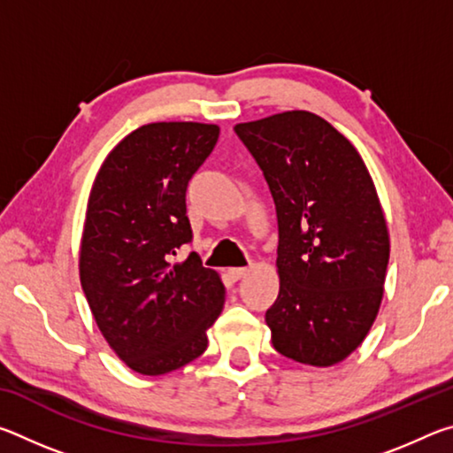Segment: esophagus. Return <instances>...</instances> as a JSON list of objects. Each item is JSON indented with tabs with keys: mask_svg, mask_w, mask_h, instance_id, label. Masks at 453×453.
I'll list each match as a JSON object with an SVG mask.
<instances>
[{
	"mask_svg": "<svg viewBox=\"0 0 453 453\" xmlns=\"http://www.w3.org/2000/svg\"><path fill=\"white\" fill-rule=\"evenodd\" d=\"M245 273H248V267H229V270H227V275L232 278V281L242 280Z\"/></svg>",
	"mask_w": 453,
	"mask_h": 453,
	"instance_id": "obj_1",
	"label": "esophagus"
}]
</instances>
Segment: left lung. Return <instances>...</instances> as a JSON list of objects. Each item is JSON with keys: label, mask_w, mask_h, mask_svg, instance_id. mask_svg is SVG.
Here are the masks:
<instances>
[{"label": "left lung", "mask_w": 453, "mask_h": 453, "mask_svg": "<svg viewBox=\"0 0 453 453\" xmlns=\"http://www.w3.org/2000/svg\"><path fill=\"white\" fill-rule=\"evenodd\" d=\"M278 211L280 294L265 311L273 348L329 367L378 318L389 232L378 191L346 135L305 110L237 124Z\"/></svg>", "instance_id": "left-lung-1"}]
</instances>
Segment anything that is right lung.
<instances>
[{"label":"right lung","mask_w":453,"mask_h":453,"mask_svg":"<svg viewBox=\"0 0 453 453\" xmlns=\"http://www.w3.org/2000/svg\"><path fill=\"white\" fill-rule=\"evenodd\" d=\"M218 137L216 124H145L107 153L89 191L80 281L107 346L142 375L202 356L224 310L218 272L197 254L172 264L191 240L188 183Z\"/></svg>","instance_id":"obj_1"}]
</instances>
